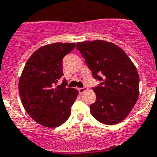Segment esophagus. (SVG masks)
Returning <instances> with one entry per match:
<instances>
[{
    "label": "esophagus",
    "instance_id": "esophagus-1",
    "mask_svg": "<svg viewBox=\"0 0 157 157\" xmlns=\"http://www.w3.org/2000/svg\"><path fill=\"white\" fill-rule=\"evenodd\" d=\"M86 90V87H81V88H78V92L80 93V94H82V93H83L85 90Z\"/></svg>",
    "mask_w": 157,
    "mask_h": 157
}]
</instances>
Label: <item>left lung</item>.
Listing matches in <instances>:
<instances>
[{
    "instance_id": "left-lung-1",
    "label": "left lung",
    "mask_w": 157,
    "mask_h": 157,
    "mask_svg": "<svg viewBox=\"0 0 157 157\" xmlns=\"http://www.w3.org/2000/svg\"><path fill=\"white\" fill-rule=\"evenodd\" d=\"M94 79L92 88L96 100L90 106V114L102 124L121 122L133 108L139 96L137 70L124 50L115 44L95 40L76 44Z\"/></svg>"
}]
</instances>
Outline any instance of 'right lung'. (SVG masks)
<instances>
[{
    "instance_id": "add662e5",
    "label": "right lung",
    "mask_w": 157,
    "mask_h": 157,
    "mask_svg": "<svg viewBox=\"0 0 157 157\" xmlns=\"http://www.w3.org/2000/svg\"><path fill=\"white\" fill-rule=\"evenodd\" d=\"M74 43L41 46L30 56L19 80V94L26 112L37 124L56 128L64 124L71 113L78 90L67 88V80L58 86L63 75V60L75 49Z\"/></svg>"
}]
</instances>
